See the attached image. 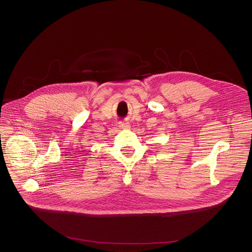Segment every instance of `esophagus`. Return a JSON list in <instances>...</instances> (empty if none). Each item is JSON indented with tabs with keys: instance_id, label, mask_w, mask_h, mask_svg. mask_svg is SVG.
<instances>
[{
	"instance_id": "obj_1",
	"label": "esophagus",
	"mask_w": 252,
	"mask_h": 252,
	"mask_svg": "<svg viewBox=\"0 0 252 252\" xmlns=\"http://www.w3.org/2000/svg\"><path fill=\"white\" fill-rule=\"evenodd\" d=\"M118 126L121 129H128L130 127V125H129V123H126V122H120Z\"/></svg>"
}]
</instances>
